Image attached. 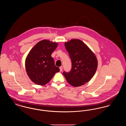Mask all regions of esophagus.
<instances>
[{"instance_id": "1", "label": "esophagus", "mask_w": 126, "mask_h": 126, "mask_svg": "<svg viewBox=\"0 0 126 126\" xmlns=\"http://www.w3.org/2000/svg\"><path fill=\"white\" fill-rule=\"evenodd\" d=\"M60 72H61V71H62V69H63V67H62V66H61L60 67Z\"/></svg>"}]
</instances>
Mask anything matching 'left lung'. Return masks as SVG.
Wrapping results in <instances>:
<instances>
[{
	"label": "left lung",
	"mask_w": 126,
	"mask_h": 126,
	"mask_svg": "<svg viewBox=\"0 0 126 126\" xmlns=\"http://www.w3.org/2000/svg\"><path fill=\"white\" fill-rule=\"evenodd\" d=\"M72 62L70 72H63L67 82L75 87L87 83L96 72L98 61L96 56L88 47L78 39L65 43Z\"/></svg>",
	"instance_id": "obj_1"
}]
</instances>
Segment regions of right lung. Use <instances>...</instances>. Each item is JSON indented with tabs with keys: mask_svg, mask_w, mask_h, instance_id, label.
<instances>
[{
	"mask_svg": "<svg viewBox=\"0 0 126 126\" xmlns=\"http://www.w3.org/2000/svg\"><path fill=\"white\" fill-rule=\"evenodd\" d=\"M58 46L56 42L43 40L31 50L25 60V69L31 80L38 85H45L49 82L60 68L55 65L51 56Z\"/></svg>",
	"mask_w": 126,
	"mask_h": 126,
	"instance_id": "1",
	"label": "right lung"
}]
</instances>
